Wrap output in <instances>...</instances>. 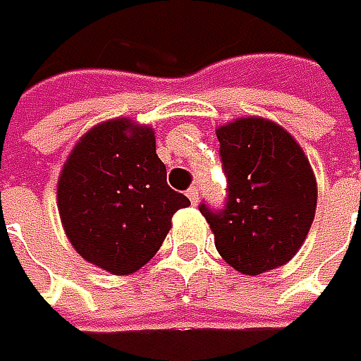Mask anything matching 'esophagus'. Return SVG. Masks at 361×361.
Masks as SVG:
<instances>
[{
	"instance_id": "esophagus-1",
	"label": "esophagus",
	"mask_w": 361,
	"mask_h": 361,
	"mask_svg": "<svg viewBox=\"0 0 361 361\" xmlns=\"http://www.w3.org/2000/svg\"><path fill=\"white\" fill-rule=\"evenodd\" d=\"M188 198H190V202H192L194 206L200 202V192H198V188H196V185H192V188L188 190Z\"/></svg>"
}]
</instances>
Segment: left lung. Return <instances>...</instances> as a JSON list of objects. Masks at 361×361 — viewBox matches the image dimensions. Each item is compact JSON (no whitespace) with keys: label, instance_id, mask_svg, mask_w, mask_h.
Segmentation results:
<instances>
[{"label":"left lung","instance_id":"8db88e82","mask_svg":"<svg viewBox=\"0 0 361 361\" xmlns=\"http://www.w3.org/2000/svg\"><path fill=\"white\" fill-rule=\"evenodd\" d=\"M226 204L200 212L224 262L247 276L288 264L305 243L317 208V180L305 151L280 124L237 118L216 130Z\"/></svg>","mask_w":361,"mask_h":361}]
</instances>
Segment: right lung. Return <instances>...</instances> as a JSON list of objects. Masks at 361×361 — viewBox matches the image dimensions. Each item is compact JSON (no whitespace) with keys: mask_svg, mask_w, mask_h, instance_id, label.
<instances>
[{"mask_svg":"<svg viewBox=\"0 0 361 361\" xmlns=\"http://www.w3.org/2000/svg\"><path fill=\"white\" fill-rule=\"evenodd\" d=\"M190 200L167 185L155 133L114 118L77 140L56 183L65 235L90 264L126 276L159 251L171 216Z\"/></svg>","mask_w":361,"mask_h":361,"instance_id":"obj_1","label":"right lung"}]
</instances>
